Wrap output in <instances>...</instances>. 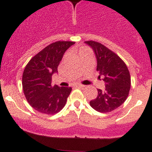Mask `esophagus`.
Instances as JSON below:
<instances>
[{
    "instance_id": "obj_1",
    "label": "esophagus",
    "mask_w": 152,
    "mask_h": 152,
    "mask_svg": "<svg viewBox=\"0 0 152 152\" xmlns=\"http://www.w3.org/2000/svg\"><path fill=\"white\" fill-rule=\"evenodd\" d=\"M75 87H77V88H84V87H85V86H84V85H83V84H76V85H75Z\"/></svg>"
}]
</instances>
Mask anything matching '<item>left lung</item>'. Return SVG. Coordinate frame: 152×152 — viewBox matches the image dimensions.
Here are the masks:
<instances>
[{
  "instance_id": "left-lung-1",
  "label": "left lung",
  "mask_w": 152,
  "mask_h": 152,
  "mask_svg": "<svg viewBox=\"0 0 152 152\" xmlns=\"http://www.w3.org/2000/svg\"><path fill=\"white\" fill-rule=\"evenodd\" d=\"M92 47L97 60L96 71L103 77L106 88L97 89L96 99L90 105L100 113H110L126 101L131 88V77L126 63L121 58L98 42L86 41Z\"/></svg>"
}]
</instances>
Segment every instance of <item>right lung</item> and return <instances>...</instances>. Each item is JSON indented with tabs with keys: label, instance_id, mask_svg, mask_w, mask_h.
I'll return each instance as SVG.
<instances>
[{
	"label": "right lung",
	"instance_id": "right-lung-1",
	"mask_svg": "<svg viewBox=\"0 0 152 152\" xmlns=\"http://www.w3.org/2000/svg\"><path fill=\"white\" fill-rule=\"evenodd\" d=\"M75 42L57 41L33 56L25 67L22 85L30 106L38 112L53 115L62 110L72 91L71 87L52 85V76L65 51Z\"/></svg>",
	"mask_w": 152,
	"mask_h": 152
}]
</instances>
